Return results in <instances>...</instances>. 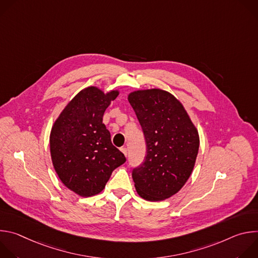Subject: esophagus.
Returning a JSON list of instances; mask_svg holds the SVG:
<instances>
[{"label": "esophagus", "instance_id": "esophagus-1", "mask_svg": "<svg viewBox=\"0 0 258 258\" xmlns=\"http://www.w3.org/2000/svg\"><path fill=\"white\" fill-rule=\"evenodd\" d=\"M120 151L124 154V156H125V157L127 156V149L125 148V147H122V148H120Z\"/></svg>", "mask_w": 258, "mask_h": 258}]
</instances>
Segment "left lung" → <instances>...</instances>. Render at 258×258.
Here are the masks:
<instances>
[{
  "label": "left lung",
  "mask_w": 258,
  "mask_h": 258,
  "mask_svg": "<svg viewBox=\"0 0 258 258\" xmlns=\"http://www.w3.org/2000/svg\"><path fill=\"white\" fill-rule=\"evenodd\" d=\"M127 100L142 126L147 154L132 176L140 197L162 201L190 177L199 150V134L182 104L160 89L139 90Z\"/></svg>",
  "instance_id": "1"
}]
</instances>
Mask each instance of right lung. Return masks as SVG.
<instances>
[{
	"instance_id": "1",
	"label": "right lung",
	"mask_w": 258,
	"mask_h": 258,
	"mask_svg": "<svg viewBox=\"0 0 258 258\" xmlns=\"http://www.w3.org/2000/svg\"><path fill=\"white\" fill-rule=\"evenodd\" d=\"M118 94L88 87L65 106L52 126L54 168L64 186L82 197L102 192L112 171L126 160L103 123L106 108Z\"/></svg>"
}]
</instances>
